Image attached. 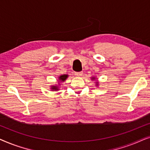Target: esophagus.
Masks as SVG:
<instances>
[{
  "label": "esophagus",
  "mask_w": 150,
  "mask_h": 150,
  "mask_svg": "<svg viewBox=\"0 0 150 150\" xmlns=\"http://www.w3.org/2000/svg\"><path fill=\"white\" fill-rule=\"evenodd\" d=\"M83 72L82 71H79V72H76L75 73V76H76L78 77H80V76H83Z\"/></svg>",
  "instance_id": "esophagus-1"
}]
</instances>
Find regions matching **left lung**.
I'll return each instance as SVG.
<instances>
[{"label":"left lung","mask_w":150,"mask_h":150,"mask_svg":"<svg viewBox=\"0 0 150 150\" xmlns=\"http://www.w3.org/2000/svg\"><path fill=\"white\" fill-rule=\"evenodd\" d=\"M94 79H96V78H94V77H93V78H92V80H94ZM96 85H98V82H97V83H96Z\"/></svg>","instance_id":"1"}]
</instances>
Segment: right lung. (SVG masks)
Returning a JSON list of instances; mask_svg holds the SVG:
<instances>
[{"mask_svg": "<svg viewBox=\"0 0 150 150\" xmlns=\"http://www.w3.org/2000/svg\"><path fill=\"white\" fill-rule=\"evenodd\" d=\"M67 77H68V75L67 74H63L59 77V80L61 82H64L67 79ZM50 89H52V91H57V90L59 89V87L57 85H52L51 86Z\"/></svg>", "mask_w": 150, "mask_h": 150, "instance_id": "add662e5", "label": "right lung"}]
</instances>
